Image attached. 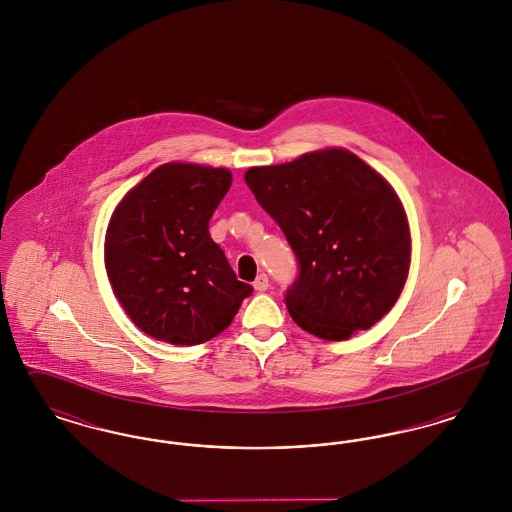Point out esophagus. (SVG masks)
<instances>
[{
	"mask_svg": "<svg viewBox=\"0 0 512 512\" xmlns=\"http://www.w3.org/2000/svg\"><path fill=\"white\" fill-rule=\"evenodd\" d=\"M253 288L257 290V292H267L268 290V276L267 274H259L257 278H255V282H253Z\"/></svg>",
	"mask_w": 512,
	"mask_h": 512,
	"instance_id": "1",
	"label": "esophagus"
}]
</instances>
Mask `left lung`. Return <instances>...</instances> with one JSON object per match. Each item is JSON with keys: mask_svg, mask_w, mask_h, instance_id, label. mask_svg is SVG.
Wrapping results in <instances>:
<instances>
[{"mask_svg": "<svg viewBox=\"0 0 512 512\" xmlns=\"http://www.w3.org/2000/svg\"><path fill=\"white\" fill-rule=\"evenodd\" d=\"M245 184L297 257L284 297L297 326L341 341L390 313L409 274L411 232L378 172L347 149H322L253 167Z\"/></svg>", "mask_w": 512, "mask_h": 512, "instance_id": "obj_1", "label": "left lung"}]
</instances>
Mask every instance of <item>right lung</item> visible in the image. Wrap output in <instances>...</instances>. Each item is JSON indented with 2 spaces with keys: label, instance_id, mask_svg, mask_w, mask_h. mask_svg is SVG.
<instances>
[{
  "label": "right lung",
  "instance_id": "1",
  "mask_svg": "<svg viewBox=\"0 0 512 512\" xmlns=\"http://www.w3.org/2000/svg\"><path fill=\"white\" fill-rule=\"evenodd\" d=\"M232 172L167 163L122 197L105 238L113 292L147 336L172 345L213 340L253 288L209 236Z\"/></svg>",
  "mask_w": 512,
  "mask_h": 512
}]
</instances>
